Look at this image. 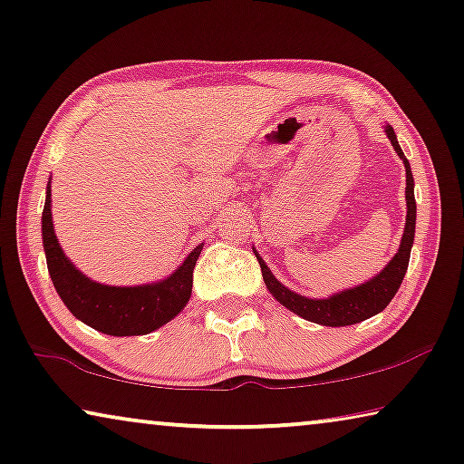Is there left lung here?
<instances>
[{
    "label": "left lung",
    "instance_id": "left-lung-1",
    "mask_svg": "<svg viewBox=\"0 0 464 464\" xmlns=\"http://www.w3.org/2000/svg\"><path fill=\"white\" fill-rule=\"evenodd\" d=\"M383 130L406 169V225L396 256L387 262V266L382 273L375 275L369 281L361 283V285L329 295V298H306V295L295 294L289 287L283 285V283L271 273V268L266 266V262L260 258L258 252H256V258L260 262L262 279H265V285L268 292L273 294V298L279 302L281 306H285L287 310H292V313L310 323H319L324 324V327H345V324H356L371 319V316L382 313L387 304L392 302L393 295H396L400 285H402V279L411 260V247L414 244L417 202H414V181L411 164L406 160L404 151L400 148L396 133H393L390 124H385Z\"/></svg>",
    "mask_w": 464,
    "mask_h": 464
}]
</instances>
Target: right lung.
<instances>
[{"instance_id":"1","label":"right lung","mask_w":464,"mask_h":464,"mask_svg":"<svg viewBox=\"0 0 464 464\" xmlns=\"http://www.w3.org/2000/svg\"><path fill=\"white\" fill-rule=\"evenodd\" d=\"M45 193L41 239H44L47 271H50L55 292L79 321L106 335L127 337L151 334L181 313L191 298L193 266H196L198 256L202 254L204 244L193 247L188 258L175 268V273L160 281L129 287L106 285V283L89 279L68 260L55 239L50 183Z\"/></svg>"}]
</instances>
